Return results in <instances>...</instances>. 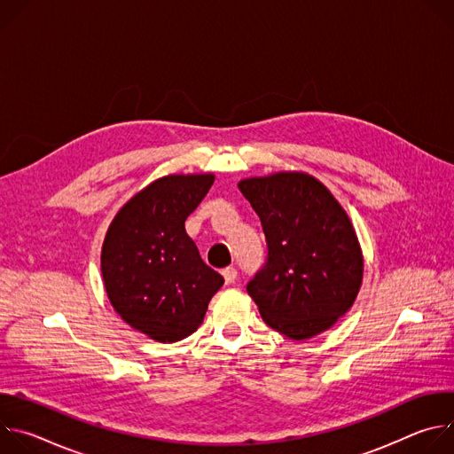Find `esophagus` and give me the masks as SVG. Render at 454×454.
I'll return each instance as SVG.
<instances>
[{
	"mask_svg": "<svg viewBox=\"0 0 454 454\" xmlns=\"http://www.w3.org/2000/svg\"><path fill=\"white\" fill-rule=\"evenodd\" d=\"M223 277H224V282L230 286V284H233L235 280H237V270L235 268H226L224 271H223Z\"/></svg>",
	"mask_w": 454,
	"mask_h": 454,
	"instance_id": "34e87169",
	"label": "esophagus"
}]
</instances>
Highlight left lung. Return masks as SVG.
Listing matches in <instances>:
<instances>
[{
  "instance_id": "obj_1",
  "label": "left lung",
  "mask_w": 454,
  "mask_h": 454,
  "mask_svg": "<svg viewBox=\"0 0 454 454\" xmlns=\"http://www.w3.org/2000/svg\"><path fill=\"white\" fill-rule=\"evenodd\" d=\"M261 217L266 264L246 291L277 333L301 341L331 329L354 303L363 254L352 223L317 179L280 172L239 183Z\"/></svg>"
}]
</instances>
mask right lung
Masks as SVG:
<instances>
[{"mask_svg":"<svg viewBox=\"0 0 454 454\" xmlns=\"http://www.w3.org/2000/svg\"><path fill=\"white\" fill-rule=\"evenodd\" d=\"M212 184V174L161 177L138 192L107 230V296L125 323L156 341L174 343L196 333L224 284L184 231L186 217Z\"/></svg>","mask_w":454,"mask_h":454,"instance_id":"obj_1","label":"right lung"}]
</instances>
